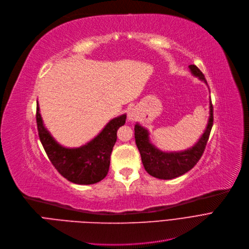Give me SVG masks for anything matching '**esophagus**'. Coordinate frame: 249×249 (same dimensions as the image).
Wrapping results in <instances>:
<instances>
[{
  "label": "esophagus",
  "instance_id": "34e87169",
  "mask_svg": "<svg viewBox=\"0 0 249 249\" xmlns=\"http://www.w3.org/2000/svg\"><path fill=\"white\" fill-rule=\"evenodd\" d=\"M127 116H128V118L131 121H134V120H136V118L138 117L137 116V112H136V109H131L128 111V113H127Z\"/></svg>",
  "mask_w": 249,
  "mask_h": 249
}]
</instances>
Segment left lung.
Instances as JSON below:
<instances>
[{"label": "left lung", "instance_id": "8db88e82", "mask_svg": "<svg viewBox=\"0 0 249 249\" xmlns=\"http://www.w3.org/2000/svg\"><path fill=\"white\" fill-rule=\"evenodd\" d=\"M192 73L204 81L206 84L207 80L196 66H188ZM214 122L213 115V104L210 103V118L205 133L202 138L198 140L197 143L191 149L183 152H173L165 153L154 147L149 140V133L146 128L140 124L135 125V139L136 144L140 151L142 162L145 167V170L152 176L159 179H172L178 177L187 171L194 168L195 165L202 157L206 149L208 140L210 137L211 129Z\"/></svg>", "mask_w": 249, "mask_h": 249}]
</instances>
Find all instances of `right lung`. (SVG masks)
Instances as JSON below:
<instances>
[{
  "mask_svg": "<svg viewBox=\"0 0 249 249\" xmlns=\"http://www.w3.org/2000/svg\"><path fill=\"white\" fill-rule=\"evenodd\" d=\"M125 120V114L113 118L88 144L69 149L58 145L47 132L41 120L38 104L36 107L38 136L47 157L58 173L76 184L96 183L107 175L117 129L124 124Z\"/></svg>",
  "mask_w": 249,
  "mask_h": 249,
  "instance_id": "1",
  "label": "right lung"
}]
</instances>
